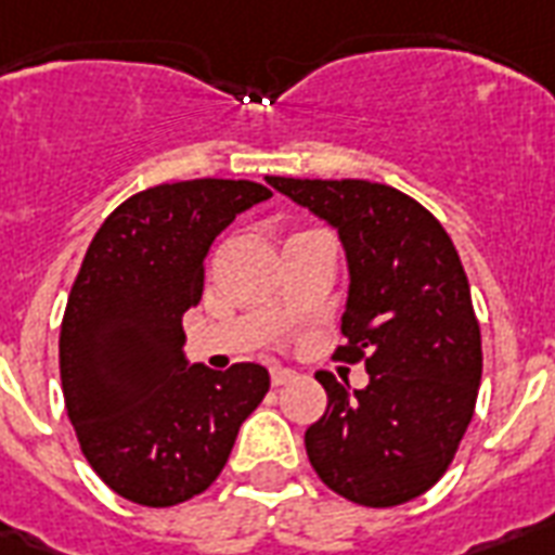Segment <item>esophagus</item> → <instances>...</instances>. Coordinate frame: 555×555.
I'll return each instance as SVG.
<instances>
[{
	"label": "esophagus",
	"instance_id": "obj_1",
	"mask_svg": "<svg viewBox=\"0 0 555 555\" xmlns=\"http://www.w3.org/2000/svg\"><path fill=\"white\" fill-rule=\"evenodd\" d=\"M295 379V373L289 371V367H272V385L274 388H281V385H286V382Z\"/></svg>",
	"mask_w": 555,
	"mask_h": 555
}]
</instances>
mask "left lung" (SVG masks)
<instances>
[{
  "label": "left lung",
  "instance_id": "left-lung-1",
  "mask_svg": "<svg viewBox=\"0 0 555 555\" xmlns=\"http://www.w3.org/2000/svg\"><path fill=\"white\" fill-rule=\"evenodd\" d=\"M341 237L350 292L338 362H364L350 390L321 371L326 411L307 428L318 478L362 506H397L446 475L478 402L480 326L452 237L390 184L266 176Z\"/></svg>",
  "mask_w": 555,
  "mask_h": 555
}]
</instances>
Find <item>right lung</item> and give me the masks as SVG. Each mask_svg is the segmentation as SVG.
<instances>
[{
  "label": "right lung",
  "instance_id": "right-lung-1",
  "mask_svg": "<svg viewBox=\"0 0 555 555\" xmlns=\"http://www.w3.org/2000/svg\"><path fill=\"white\" fill-rule=\"evenodd\" d=\"M269 196L246 179L156 184L121 202L89 243L60 324V382L80 452L132 504L205 492L269 390L260 364L219 373L182 353L210 243Z\"/></svg>",
  "mask_w": 555,
  "mask_h": 555
}]
</instances>
